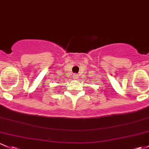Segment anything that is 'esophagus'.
<instances>
[{
	"label": "esophagus",
	"instance_id": "obj_1",
	"mask_svg": "<svg viewBox=\"0 0 149 149\" xmlns=\"http://www.w3.org/2000/svg\"><path fill=\"white\" fill-rule=\"evenodd\" d=\"M78 78H79V76H78V75H76V74H75L74 76H73V79H77Z\"/></svg>",
	"mask_w": 149,
	"mask_h": 149
}]
</instances>
